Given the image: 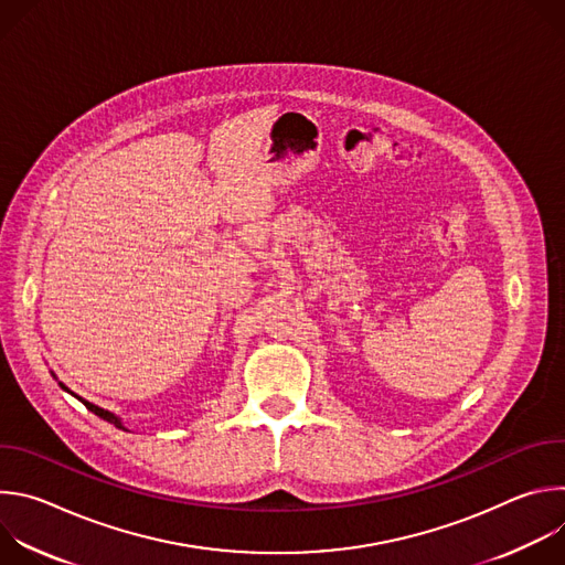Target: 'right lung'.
Returning <instances> with one entry per match:
<instances>
[{"label":"right lung","instance_id":"right-lung-1","mask_svg":"<svg viewBox=\"0 0 565 565\" xmlns=\"http://www.w3.org/2000/svg\"><path fill=\"white\" fill-rule=\"evenodd\" d=\"M60 386H62V388H64V391H68V388H66V386H64V384H62V382H60ZM68 393H71V395H73V397H77V399H79V402H83V405H85V407H87V409H89V412H94V414H96V416H98V418H103V420H107V423H111V425H114V427H118V429H125V425H122V420H120V418H118V416H114V414H111V412H107V409H103V407H96V405H94V402H87V399H83V397H79V395H75V393H73V391H68ZM125 431H127V429H125Z\"/></svg>","mask_w":565,"mask_h":565}]
</instances>
